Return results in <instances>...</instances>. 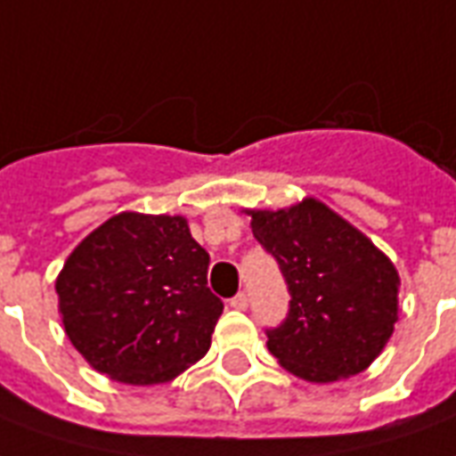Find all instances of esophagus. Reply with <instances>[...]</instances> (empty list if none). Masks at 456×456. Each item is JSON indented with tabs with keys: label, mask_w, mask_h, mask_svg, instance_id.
<instances>
[{
	"label": "esophagus",
	"mask_w": 456,
	"mask_h": 456,
	"mask_svg": "<svg viewBox=\"0 0 456 456\" xmlns=\"http://www.w3.org/2000/svg\"><path fill=\"white\" fill-rule=\"evenodd\" d=\"M232 308H237V311H247V305H249V296L247 294H237L232 301H229Z\"/></svg>",
	"instance_id": "esophagus-1"
}]
</instances>
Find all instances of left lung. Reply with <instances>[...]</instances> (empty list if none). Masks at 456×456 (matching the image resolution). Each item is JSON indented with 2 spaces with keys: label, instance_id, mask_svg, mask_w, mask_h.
Returning a JSON list of instances; mask_svg holds the SVG:
<instances>
[{
  "label": "left lung",
  "instance_id": "left-lung-1",
  "mask_svg": "<svg viewBox=\"0 0 456 456\" xmlns=\"http://www.w3.org/2000/svg\"><path fill=\"white\" fill-rule=\"evenodd\" d=\"M249 215L254 237L279 261L291 294L281 326L266 328L269 353L311 383L365 370L397 321L393 261L314 197Z\"/></svg>",
  "mask_w": 456,
  "mask_h": 456
}]
</instances>
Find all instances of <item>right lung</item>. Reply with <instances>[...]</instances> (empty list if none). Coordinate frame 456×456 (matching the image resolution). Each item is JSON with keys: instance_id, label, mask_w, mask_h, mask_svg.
Here are the masks:
<instances>
[{"instance_id": "obj_1", "label": "right lung", "mask_w": 456, "mask_h": 456, "mask_svg": "<svg viewBox=\"0 0 456 456\" xmlns=\"http://www.w3.org/2000/svg\"><path fill=\"white\" fill-rule=\"evenodd\" d=\"M207 266L184 217L116 215L71 251L56 279L66 336L113 380L167 383L209 350L222 316Z\"/></svg>"}]
</instances>
